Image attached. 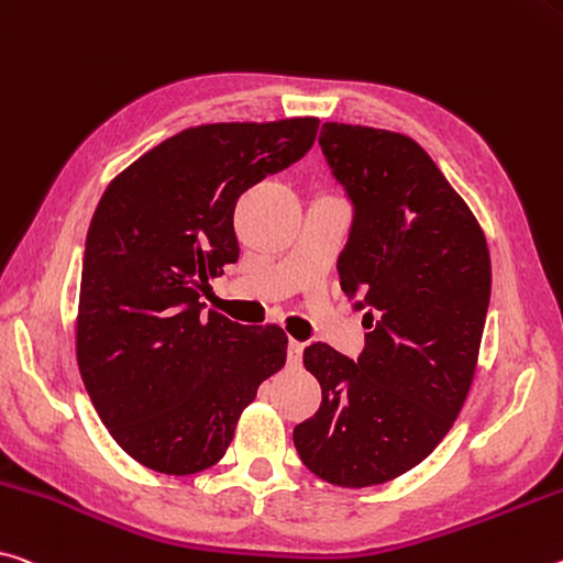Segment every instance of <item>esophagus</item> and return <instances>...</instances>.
<instances>
[{
    "label": "esophagus",
    "instance_id": "1",
    "mask_svg": "<svg viewBox=\"0 0 563 563\" xmlns=\"http://www.w3.org/2000/svg\"><path fill=\"white\" fill-rule=\"evenodd\" d=\"M302 347H306V345H302L300 341H292V338H290V341H288V363L290 365H300Z\"/></svg>",
    "mask_w": 563,
    "mask_h": 563
}]
</instances>
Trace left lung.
I'll use <instances>...</instances> for the list:
<instances>
[{"label":"left lung","instance_id":"1","mask_svg":"<svg viewBox=\"0 0 563 563\" xmlns=\"http://www.w3.org/2000/svg\"><path fill=\"white\" fill-rule=\"evenodd\" d=\"M318 145L353 205L338 273L365 308L358 361L313 343L302 363L323 400L292 431L328 484H386L451 431L476 373L490 300L484 230L426 150L406 135L325 122Z\"/></svg>","mask_w":563,"mask_h":563}]
</instances>
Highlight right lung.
Here are the masks:
<instances>
[{
	"label": "right lung",
	"instance_id": "add662e5",
	"mask_svg": "<svg viewBox=\"0 0 563 563\" xmlns=\"http://www.w3.org/2000/svg\"><path fill=\"white\" fill-rule=\"evenodd\" d=\"M318 124H200L107 185L87 230L77 363L107 431L142 466L210 468L257 386L285 365L283 328L205 313L200 296L240 255V195L298 163Z\"/></svg>",
	"mask_w": 563,
	"mask_h": 563
}]
</instances>
